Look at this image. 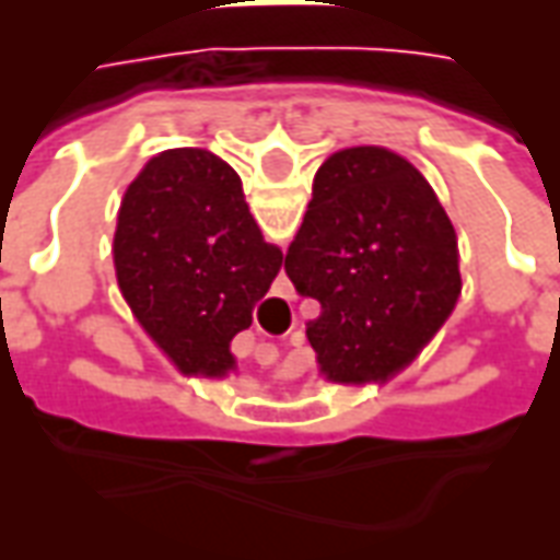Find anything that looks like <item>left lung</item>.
Here are the masks:
<instances>
[{
	"label": "left lung",
	"instance_id": "left-lung-1",
	"mask_svg": "<svg viewBox=\"0 0 560 560\" xmlns=\"http://www.w3.org/2000/svg\"><path fill=\"white\" fill-rule=\"evenodd\" d=\"M284 272L320 305L305 336L336 384L396 375L462 293L441 200L411 161L384 147L341 149L320 164Z\"/></svg>",
	"mask_w": 560,
	"mask_h": 560
}]
</instances>
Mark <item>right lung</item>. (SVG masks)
Returning <instances> with one entry per match:
<instances>
[{"label":"right lung","instance_id":"obj_1","mask_svg":"<svg viewBox=\"0 0 560 560\" xmlns=\"http://www.w3.org/2000/svg\"><path fill=\"white\" fill-rule=\"evenodd\" d=\"M119 291L143 329L188 372L233 369L231 339L281 269L243 179L207 149H167L128 185L114 236Z\"/></svg>","mask_w":560,"mask_h":560}]
</instances>
